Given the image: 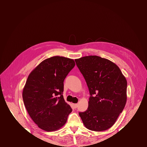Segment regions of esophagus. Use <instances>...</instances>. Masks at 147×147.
<instances>
[{
    "label": "esophagus",
    "mask_w": 147,
    "mask_h": 147,
    "mask_svg": "<svg viewBox=\"0 0 147 147\" xmlns=\"http://www.w3.org/2000/svg\"><path fill=\"white\" fill-rule=\"evenodd\" d=\"M73 107L74 108V109H76V108L78 107V104H73Z\"/></svg>",
    "instance_id": "34e87169"
}]
</instances>
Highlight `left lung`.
<instances>
[{
  "label": "left lung",
  "mask_w": 147,
  "mask_h": 147,
  "mask_svg": "<svg viewBox=\"0 0 147 147\" xmlns=\"http://www.w3.org/2000/svg\"><path fill=\"white\" fill-rule=\"evenodd\" d=\"M88 87V110L79 114L85 127L100 132L110 128L125 107L127 81L119 67L98 56L75 59Z\"/></svg>",
  "instance_id": "left-lung-1"
}]
</instances>
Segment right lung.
<instances>
[{
	"mask_svg": "<svg viewBox=\"0 0 147 147\" xmlns=\"http://www.w3.org/2000/svg\"><path fill=\"white\" fill-rule=\"evenodd\" d=\"M74 66L73 59L53 57L42 61L28 77L23 101L30 117L45 131L61 128L72 111L63 94L64 81Z\"/></svg>",
	"mask_w": 147,
	"mask_h": 147,
	"instance_id": "right-lung-1",
	"label": "right lung"
}]
</instances>
